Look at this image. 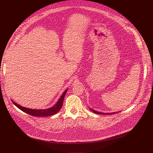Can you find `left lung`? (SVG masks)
<instances>
[{"mask_svg": "<svg viewBox=\"0 0 153 153\" xmlns=\"http://www.w3.org/2000/svg\"><path fill=\"white\" fill-rule=\"evenodd\" d=\"M91 110L93 112H94V113L97 114H114V113H116V112H112V113H102V112H99L93 110V109H91Z\"/></svg>", "mask_w": 153, "mask_h": 153, "instance_id": "1", "label": "left lung"}]
</instances>
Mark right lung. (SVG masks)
Listing matches in <instances>:
<instances>
[{
	"label": "right lung",
	"instance_id": "add662e5",
	"mask_svg": "<svg viewBox=\"0 0 153 153\" xmlns=\"http://www.w3.org/2000/svg\"><path fill=\"white\" fill-rule=\"evenodd\" d=\"M67 91H68V89H66L63 92V94H62L61 97L59 98L57 102L54 106H53V107L49 108L48 109H39V110L38 109H31L22 107V106L17 104V103H16L13 101H12L13 104H14L16 106H17L19 109H20L21 111L26 112V113H27L31 116H37V117L49 116H52V115L56 114L57 112L61 109L62 106L64 98V96L66 94V92H67Z\"/></svg>",
	"mask_w": 153,
	"mask_h": 153
}]
</instances>
